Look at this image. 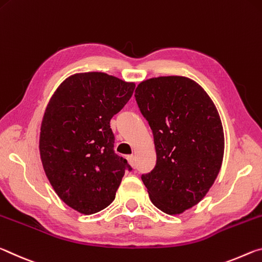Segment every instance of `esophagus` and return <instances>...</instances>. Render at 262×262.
<instances>
[{
	"label": "esophagus",
	"mask_w": 262,
	"mask_h": 262,
	"mask_svg": "<svg viewBox=\"0 0 262 262\" xmlns=\"http://www.w3.org/2000/svg\"><path fill=\"white\" fill-rule=\"evenodd\" d=\"M127 161H128V164L131 165V167L132 168H136V161H135V157L134 156H127Z\"/></svg>",
	"instance_id": "esophagus-1"
}]
</instances>
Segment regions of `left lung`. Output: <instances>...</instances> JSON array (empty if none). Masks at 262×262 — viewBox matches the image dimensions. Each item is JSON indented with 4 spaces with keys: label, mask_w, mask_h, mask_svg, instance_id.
<instances>
[{
    "label": "left lung",
    "mask_w": 262,
    "mask_h": 262,
    "mask_svg": "<svg viewBox=\"0 0 262 262\" xmlns=\"http://www.w3.org/2000/svg\"><path fill=\"white\" fill-rule=\"evenodd\" d=\"M136 101L154 137L157 164L141 175L149 200L179 215L207 195L220 173L224 131L207 92L186 76H159L137 85Z\"/></svg>",
    "instance_id": "8db88e82"
}]
</instances>
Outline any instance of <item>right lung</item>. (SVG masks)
<instances>
[{
	"label": "right lung",
	"mask_w": 262,
	"mask_h": 262,
	"mask_svg": "<svg viewBox=\"0 0 262 262\" xmlns=\"http://www.w3.org/2000/svg\"><path fill=\"white\" fill-rule=\"evenodd\" d=\"M135 87L106 73H76L46 106L39 136L42 167L60 200L83 215L113 203L125 170H131L114 151L110 119Z\"/></svg>",
	"instance_id": "add662e5"
}]
</instances>
